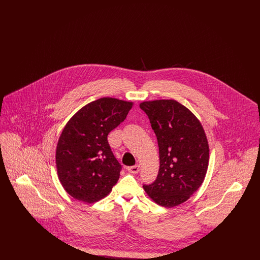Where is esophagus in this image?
Wrapping results in <instances>:
<instances>
[{"label": "esophagus", "mask_w": 260, "mask_h": 260, "mask_svg": "<svg viewBox=\"0 0 260 260\" xmlns=\"http://www.w3.org/2000/svg\"><path fill=\"white\" fill-rule=\"evenodd\" d=\"M139 169H140V166H139V165H136V166H133V167L127 168V171H128L129 173H137L139 172Z\"/></svg>", "instance_id": "esophagus-1"}]
</instances>
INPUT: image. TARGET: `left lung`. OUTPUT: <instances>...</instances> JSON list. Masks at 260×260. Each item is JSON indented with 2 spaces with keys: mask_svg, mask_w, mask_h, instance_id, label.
<instances>
[{
  "mask_svg": "<svg viewBox=\"0 0 260 260\" xmlns=\"http://www.w3.org/2000/svg\"><path fill=\"white\" fill-rule=\"evenodd\" d=\"M157 136L160 169L156 180L143 185L158 205L184 203L202 185L209 166L208 139L196 116L173 99L140 103Z\"/></svg>",
  "mask_w": 260,
  "mask_h": 260,
  "instance_id": "obj_1",
  "label": "left lung"
}]
</instances>
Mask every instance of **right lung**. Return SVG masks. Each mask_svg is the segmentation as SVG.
Listing matches in <instances>:
<instances>
[{"mask_svg":"<svg viewBox=\"0 0 260 260\" xmlns=\"http://www.w3.org/2000/svg\"><path fill=\"white\" fill-rule=\"evenodd\" d=\"M132 107L133 102L99 99L81 108L64 126L55 159L58 178L70 196L90 204L110 193L122 166L107 136L124 122Z\"/></svg>","mask_w":260,"mask_h":260,"instance_id":"right-lung-1","label":"right lung"}]
</instances>
